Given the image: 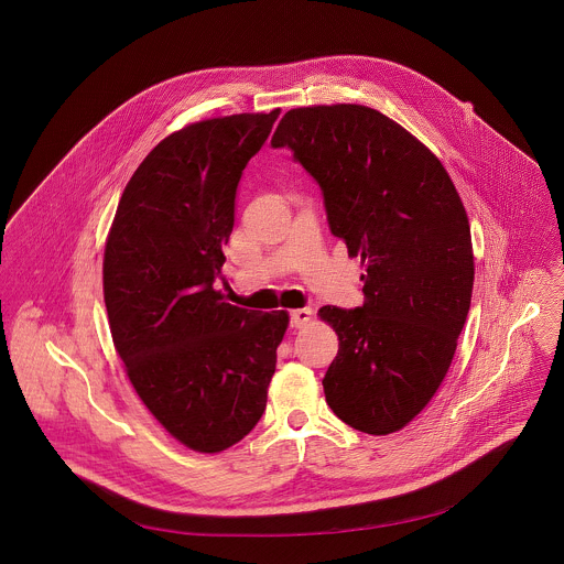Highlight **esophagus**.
I'll return each mask as SVG.
<instances>
[{
    "label": "esophagus",
    "mask_w": 564,
    "mask_h": 564,
    "mask_svg": "<svg viewBox=\"0 0 564 564\" xmlns=\"http://www.w3.org/2000/svg\"><path fill=\"white\" fill-rule=\"evenodd\" d=\"M311 319H313V311H311V308L293 311V313H291V327L302 329V327H306V325L311 323Z\"/></svg>",
    "instance_id": "1"
}]
</instances>
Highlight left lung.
I'll list each match as a JSON object with an SVG mask.
<instances>
[{
	"label": "left lung",
	"mask_w": 564,
	"mask_h": 564,
	"mask_svg": "<svg viewBox=\"0 0 564 564\" xmlns=\"http://www.w3.org/2000/svg\"><path fill=\"white\" fill-rule=\"evenodd\" d=\"M271 145L317 180L332 235L365 269L362 306L319 311L338 334L325 402L354 430L398 432L438 391L471 306L460 195L421 141L367 106L293 108Z\"/></svg>",
	"instance_id": "1"
}]
</instances>
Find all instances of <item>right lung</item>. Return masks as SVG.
I'll list each match as a JSON object with an SVG mask.
<instances>
[{"label": "right lung", "instance_id": "obj_1", "mask_svg": "<svg viewBox=\"0 0 564 564\" xmlns=\"http://www.w3.org/2000/svg\"><path fill=\"white\" fill-rule=\"evenodd\" d=\"M280 108L191 123L130 177L104 251V302L128 378L162 427L217 454L267 405L289 315L232 306L215 291L242 169Z\"/></svg>", "mask_w": 564, "mask_h": 564}]
</instances>
